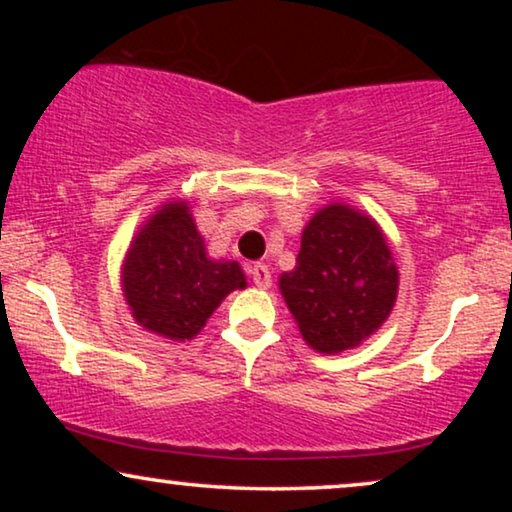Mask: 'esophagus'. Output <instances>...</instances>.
Returning <instances> with one entry per match:
<instances>
[{"mask_svg": "<svg viewBox=\"0 0 512 512\" xmlns=\"http://www.w3.org/2000/svg\"><path fill=\"white\" fill-rule=\"evenodd\" d=\"M249 275H251V282H254L258 289H270L272 275H270L268 265H265V263H254L249 268Z\"/></svg>", "mask_w": 512, "mask_h": 512, "instance_id": "esophagus-1", "label": "esophagus"}]
</instances>
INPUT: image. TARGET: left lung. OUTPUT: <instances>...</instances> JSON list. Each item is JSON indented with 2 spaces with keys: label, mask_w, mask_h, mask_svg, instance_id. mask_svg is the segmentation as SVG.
Listing matches in <instances>:
<instances>
[{
  "label": "left lung",
  "mask_w": 512,
  "mask_h": 512,
  "mask_svg": "<svg viewBox=\"0 0 512 512\" xmlns=\"http://www.w3.org/2000/svg\"><path fill=\"white\" fill-rule=\"evenodd\" d=\"M279 293L314 352L363 345L398 296V265L380 223L347 202L317 209L303 228L296 268L279 275Z\"/></svg>",
  "instance_id": "left-lung-1"
}]
</instances>
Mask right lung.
<instances>
[{
  "instance_id": "1",
  "label": "right lung",
  "mask_w": 512,
  "mask_h": 512,
  "mask_svg": "<svg viewBox=\"0 0 512 512\" xmlns=\"http://www.w3.org/2000/svg\"><path fill=\"white\" fill-rule=\"evenodd\" d=\"M247 289L242 265L207 254L188 200H167L146 219L121 263V291L144 331L193 340L228 293Z\"/></svg>"
}]
</instances>
